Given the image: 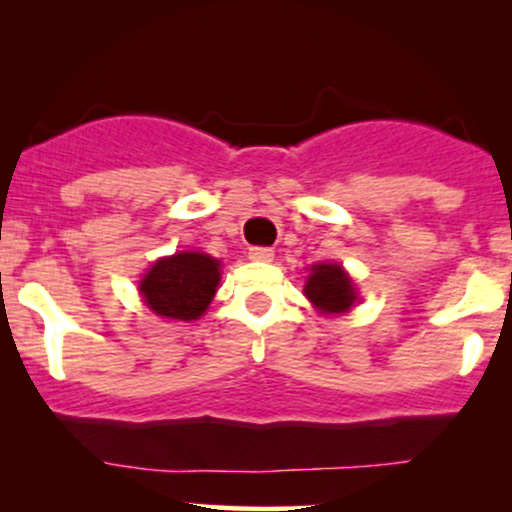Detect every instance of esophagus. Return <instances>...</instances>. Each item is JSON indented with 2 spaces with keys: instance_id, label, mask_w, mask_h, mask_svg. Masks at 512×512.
I'll return each instance as SVG.
<instances>
[{
  "instance_id": "esophagus-1",
  "label": "esophagus",
  "mask_w": 512,
  "mask_h": 512,
  "mask_svg": "<svg viewBox=\"0 0 512 512\" xmlns=\"http://www.w3.org/2000/svg\"><path fill=\"white\" fill-rule=\"evenodd\" d=\"M250 260L255 262H272L274 260V250L272 248H250Z\"/></svg>"
}]
</instances>
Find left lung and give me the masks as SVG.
Here are the masks:
<instances>
[{
    "label": "left lung",
    "instance_id": "8db88e82",
    "mask_svg": "<svg viewBox=\"0 0 512 512\" xmlns=\"http://www.w3.org/2000/svg\"><path fill=\"white\" fill-rule=\"evenodd\" d=\"M305 296L315 305L317 313L339 315L354 308L358 301L354 281L344 272L342 264L320 262L310 267V276L305 281Z\"/></svg>",
    "mask_w": 512,
    "mask_h": 512
}]
</instances>
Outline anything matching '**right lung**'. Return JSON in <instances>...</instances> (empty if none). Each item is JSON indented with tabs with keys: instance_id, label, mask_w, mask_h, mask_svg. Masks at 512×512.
<instances>
[{
	"instance_id": "1",
	"label": "right lung",
	"mask_w": 512,
	"mask_h": 512,
	"mask_svg": "<svg viewBox=\"0 0 512 512\" xmlns=\"http://www.w3.org/2000/svg\"><path fill=\"white\" fill-rule=\"evenodd\" d=\"M221 281V262L207 252H175L151 264L139 281L144 303L168 320H197Z\"/></svg>"
}]
</instances>
